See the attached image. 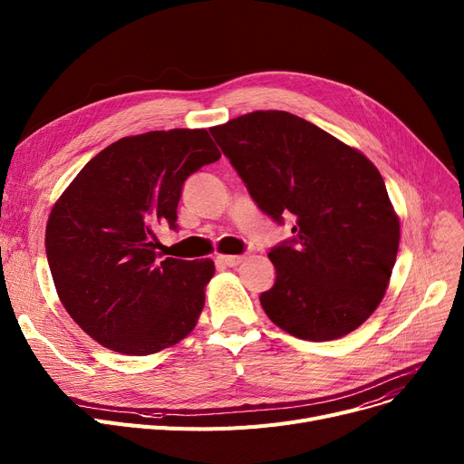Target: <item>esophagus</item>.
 I'll use <instances>...</instances> for the list:
<instances>
[{"label": "esophagus", "instance_id": "obj_1", "mask_svg": "<svg viewBox=\"0 0 464 464\" xmlns=\"http://www.w3.org/2000/svg\"><path fill=\"white\" fill-rule=\"evenodd\" d=\"M218 261L227 266H238L242 261H245V256H218Z\"/></svg>", "mask_w": 464, "mask_h": 464}]
</instances>
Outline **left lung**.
<instances>
[{"label": "left lung", "mask_w": 464, "mask_h": 464, "mask_svg": "<svg viewBox=\"0 0 464 464\" xmlns=\"http://www.w3.org/2000/svg\"><path fill=\"white\" fill-rule=\"evenodd\" d=\"M257 207L294 238L269 252V320L312 343L346 336L382 303L401 222L376 165L353 146L285 111H256L210 128Z\"/></svg>", "instance_id": "1"}]
</instances>
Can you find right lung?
<instances>
[{
  "label": "right lung",
  "mask_w": 464,
  "mask_h": 464,
  "mask_svg": "<svg viewBox=\"0 0 464 464\" xmlns=\"http://www.w3.org/2000/svg\"><path fill=\"white\" fill-rule=\"evenodd\" d=\"M207 130L124 137L72 179L46 222L58 297L102 346L150 355L198 325L212 259L158 261L160 226L175 227L184 180L219 160Z\"/></svg>",
  "instance_id": "obj_1"
}]
</instances>
